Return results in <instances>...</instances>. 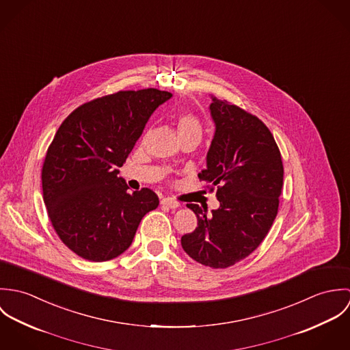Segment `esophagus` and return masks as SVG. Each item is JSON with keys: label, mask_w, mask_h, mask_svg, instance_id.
Listing matches in <instances>:
<instances>
[{"label": "esophagus", "mask_w": 350, "mask_h": 350, "mask_svg": "<svg viewBox=\"0 0 350 350\" xmlns=\"http://www.w3.org/2000/svg\"><path fill=\"white\" fill-rule=\"evenodd\" d=\"M160 203H161L163 206L170 207V208H176V207H179V202L176 200H174V198H170V197L163 198V200H160Z\"/></svg>", "instance_id": "obj_1"}]
</instances>
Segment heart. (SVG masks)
<instances>
[{"instance_id":"obj_1","label":"heart","mask_w":350,"mask_h":350,"mask_svg":"<svg viewBox=\"0 0 350 350\" xmlns=\"http://www.w3.org/2000/svg\"><path fill=\"white\" fill-rule=\"evenodd\" d=\"M175 124H176V131L180 137V142L186 139H196L200 142L202 139V133H203L202 122L194 113L191 111L179 113L175 118Z\"/></svg>"}]
</instances>
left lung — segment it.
Instances as JSON below:
<instances>
[{"label": "left lung", "mask_w": 350, "mask_h": 350, "mask_svg": "<svg viewBox=\"0 0 350 350\" xmlns=\"http://www.w3.org/2000/svg\"><path fill=\"white\" fill-rule=\"evenodd\" d=\"M215 133L200 180L217 191L219 207L187 203L197 218L182 237L185 252L210 268H228L248 257L268 234L279 208L283 161L267 125L228 100L213 98Z\"/></svg>", "instance_id": "obj_1"}]
</instances>
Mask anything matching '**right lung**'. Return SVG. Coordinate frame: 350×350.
I'll return each instance as SVG.
<instances>
[{
    "label": "right lung",
    "mask_w": 350,
    "mask_h": 350,
    "mask_svg": "<svg viewBox=\"0 0 350 350\" xmlns=\"http://www.w3.org/2000/svg\"><path fill=\"white\" fill-rule=\"evenodd\" d=\"M171 97L157 89L103 96L77 107L55 133L42 168L43 200L56 234L79 257L120 256L157 207L152 190L129 194L117 174L153 110Z\"/></svg>",
    "instance_id": "add662e5"
}]
</instances>
